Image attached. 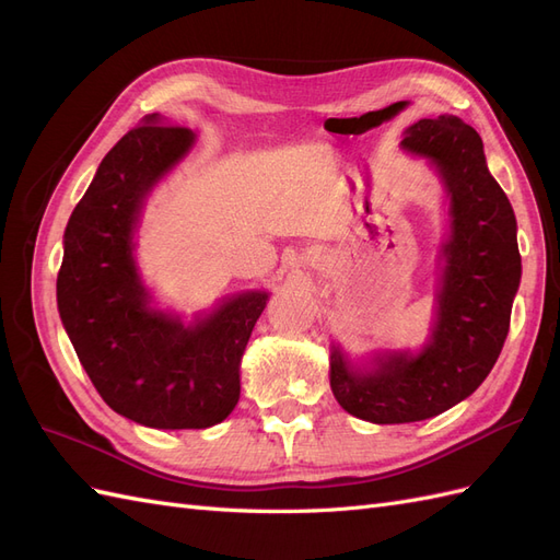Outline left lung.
<instances>
[{
	"label": "left lung",
	"mask_w": 560,
	"mask_h": 560,
	"mask_svg": "<svg viewBox=\"0 0 560 560\" xmlns=\"http://www.w3.org/2000/svg\"><path fill=\"white\" fill-rule=\"evenodd\" d=\"M401 147L436 167L448 194L451 233L425 348L383 352L362 369L331 346L336 401L376 425L428 420L469 397L500 358L521 282L516 217L488 173L479 132L457 116L420 118Z\"/></svg>",
	"instance_id": "8db88e82"
}]
</instances>
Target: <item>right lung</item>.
<instances>
[{"instance_id": "add662e5", "label": "right lung", "mask_w": 560, "mask_h": 560, "mask_svg": "<svg viewBox=\"0 0 560 560\" xmlns=\"http://www.w3.org/2000/svg\"><path fill=\"white\" fill-rule=\"evenodd\" d=\"M194 147V132L149 114L100 163L65 229L58 311L81 366L109 409L159 430H206L241 397V358L266 292L235 294L186 327L154 311L132 257L151 189Z\"/></svg>"}]
</instances>
